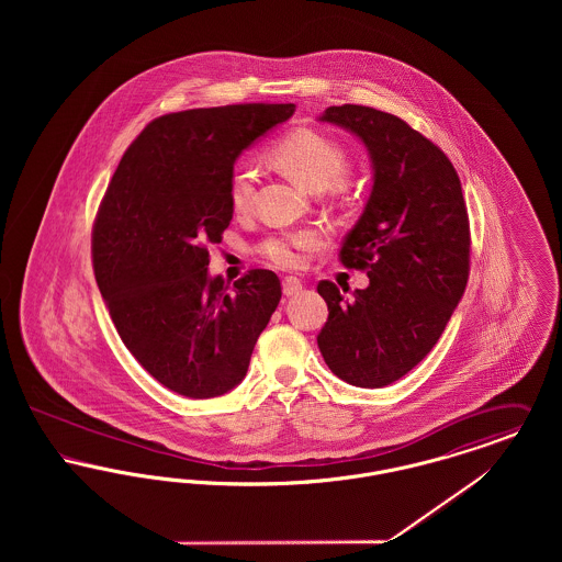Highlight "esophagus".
I'll use <instances>...</instances> for the list:
<instances>
[{
	"mask_svg": "<svg viewBox=\"0 0 562 562\" xmlns=\"http://www.w3.org/2000/svg\"><path fill=\"white\" fill-rule=\"evenodd\" d=\"M301 291H303V284H301L299 278L289 276V278L282 280V293L286 294V296H294V294H299Z\"/></svg>",
	"mask_w": 562,
	"mask_h": 562,
	"instance_id": "obj_1",
	"label": "esophagus"
}]
</instances>
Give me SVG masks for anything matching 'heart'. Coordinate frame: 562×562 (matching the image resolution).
Returning <instances> with one entry per match:
<instances>
[{
    "instance_id": "obj_1",
    "label": "heart",
    "mask_w": 562,
    "mask_h": 562,
    "mask_svg": "<svg viewBox=\"0 0 562 562\" xmlns=\"http://www.w3.org/2000/svg\"><path fill=\"white\" fill-rule=\"evenodd\" d=\"M269 160L296 186L312 193L335 188L348 168L344 147L312 128H296L293 133L284 134L269 149ZM227 195L236 213L250 209L255 195V177L246 166H236L232 170ZM312 240L314 236L310 232H299L268 238L259 250L266 259L280 268H294L301 263V250L310 246Z\"/></svg>"
}]
</instances>
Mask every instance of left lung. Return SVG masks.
<instances>
[{"mask_svg":"<svg viewBox=\"0 0 562 562\" xmlns=\"http://www.w3.org/2000/svg\"><path fill=\"white\" fill-rule=\"evenodd\" d=\"M321 122L358 136L373 189L341 246L369 286L344 296L322 280L328 321L324 362L356 387H383L417 367L440 339L470 271V223L449 158L401 117L362 105L328 108Z\"/></svg>","mask_w":562,"mask_h":562,"instance_id":"1","label":"left lung"}]
</instances>
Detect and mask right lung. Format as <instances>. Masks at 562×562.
<instances>
[{"instance_id": "1", "label": "right lung", "mask_w": 562, "mask_h": 562, "mask_svg": "<svg viewBox=\"0 0 562 562\" xmlns=\"http://www.w3.org/2000/svg\"><path fill=\"white\" fill-rule=\"evenodd\" d=\"M294 113L227 105L168 113L120 161L92 229V263L109 316L138 364L188 398H216L246 376L282 289L269 269L229 289L209 273L234 209V164Z\"/></svg>"}]
</instances>
